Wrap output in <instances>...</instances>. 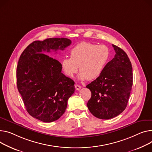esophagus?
<instances>
[{
	"instance_id": "34e87169",
	"label": "esophagus",
	"mask_w": 152,
	"mask_h": 152,
	"mask_svg": "<svg viewBox=\"0 0 152 152\" xmlns=\"http://www.w3.org/2000/svg\"><path fill=\"white\" fill-rule=\"evenodd\" d=\"M75 88H76V90H79L80 89V88H81V87H80V86L79 85H78V84H75Z\"/></svg>"
}]
</instances>
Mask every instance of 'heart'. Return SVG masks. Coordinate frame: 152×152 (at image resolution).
Returning a JSON list of instances; mask_svg holds the SVG:
<instances>
[{
    "mask_svg": "<svg viewBox=\"0 0 152 152\" xmlns=\"http://www.w3.org/2000/svg\"><path fill=\"white\" fill-rule=\"evenodd\" d=\"M71 57H65L61 60V68L68 77H72L79 69L80 80H93L103 72L110 57L107 46L88 42L80 43L70 51Z\"/></svg>",
    "mask_w": 152,
    "mask_h": 152,
    "instance_id": "1",
    "label": "heart"
}]
</instances>
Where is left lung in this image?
<instances>
[{
  "label": "left lung",
  "mask_w": 152,
  "mask_h": 152,
  "mask_svg": "<svg viewBox=\"0 0 152 152\" xmlns=\"http://www.w3.org/2000/svg\"><path fill=\"white\" fill-rule=\"evenodd\" d=\"M114 57L103 73L86 87L91 91L87 104L90 112L101 119H110L125 109L133 86V69L127 54L113 45Z\"/></svg>",
  "instance_id": "left-lung-1"
}]
</instances>
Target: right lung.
<instances>
[{
	"mask_svg": "<svg viewBox=\"0 0 152 152\" xmlns=\"http://www.w3.org/2000/svg\"><path fill=\"white\" fill-rule=\"evenodd\" d=\"M71 43L65 38L35 41L19 57L16 68L18 90L27 113L43 122H52L61 117L68 99L75 92V82L61 72V64L45 54L63 50Z\"/></svg>",
	"mask_w": 152,
	"mask_h": 152,
	"instance_id": "add662e5",
	"label": "right lung"
}]
</instances>
